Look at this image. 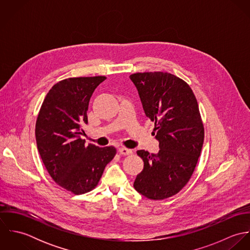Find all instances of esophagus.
Masks as SVG:
<instances>
[{
    "label": "esophagus",
    "instance_id": "1",
    "mask_svg": "<svg viewBox=\"0 0 250 250\" xmlns=\"http://www.w3.org/2000/svg\"><path fill=\"white\" fill-rule=\"evenodd\" d=\"M119 153L124 155V156H127V155H131L133 153V151L131 149H128V148H125V147H121L118 149Z\"/></svg>",
    "mask_w": 250,
    "mask_h": 250
}]
</instances>
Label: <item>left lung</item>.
<instances>
[{
  "label": "left lung",
  "instance_id": "1",
  "mask_svg": "<svg viewBox=\"0 0 250 250\" xmlns=\"http://www.w3.org/2000/svg\"><path fill=\"white\" fill-rule=\"evenodd\" d=\"M145 115L155 123L159 152L138 150L144 163L134 188L143 196L161 200L179 192L196 167L204 142V128L196 98L182 79L164 72L130 76Z\"/></svg>",
  "mask_w": 250,
  "mask_h": 250
}]
</instances>
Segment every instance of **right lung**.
Masks as SVG:
<instances>
[{
	"label": "right lung",
	"mask_w": 250,
	"mask_h": 250,
	"mask_svg": "<svg viewBox=\"0 0 250 250\" xmlns=\"http://www.w3.org/2000/svg\"><path fill=\"white\" fill-rule=\"evenodd\" d=\"M105 80L97 76L59 82L47 93L37 116L36 140L42 162L53 180L75 194L94 188L116 153L113 146L85 145L81 138L90 97Z\"/></svg>",
	"instance_id": "right-lung-1"
}]
</instances>
